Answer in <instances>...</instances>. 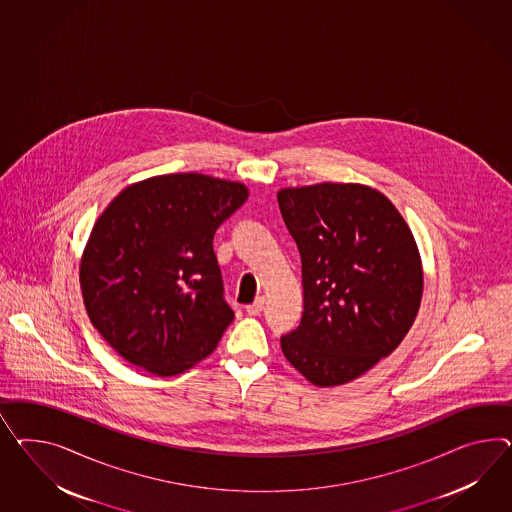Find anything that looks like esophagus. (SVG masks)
I'll return each mask as SVG.
<instances>
[{
  "label": "esophagus",
  "instance_id": "34e87169",
  "mask_svg": "<svg viewBox=\"0 0 512 512\" xmlns=\"http://www.w3.org/2000/svg\"><path fill=\"white\" fill-rule=\"evenodd\" d=\"M264 309V298L263 296H259V298H255V302L253 304L246 305V313L251 315V317H255V315H261V311Z\"/></svg>",
  "mask_w": 512,
  "mask_h": 512
}]
</instances>
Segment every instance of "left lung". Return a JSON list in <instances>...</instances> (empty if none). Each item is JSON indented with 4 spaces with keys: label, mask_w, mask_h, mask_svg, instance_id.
<instances>
[{
    "label": "left lung",
    "mask_w": 512,
    "mask_h": 512,
    "mask_svg": "<svg viewBox=\"0 0 512 512\" xmlns=\"http://www.w3.org/2000/svg\"><path fill=\"white\" fill-rule=\"evenodd\" d=\"M302 257L304 313L281 350L320 387L367 373L414 324L423 268L414 235L386 195L322 182L277 194Z\"/></svg>",
    "instance_id": "obj_1"
}]
</instances>
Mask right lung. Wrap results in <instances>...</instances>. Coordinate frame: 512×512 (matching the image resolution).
Wrapping results in <instances>:
<instances>
[{
    "label": "right lung",
    "instance_id": "right-lung-1",
    "mask_svg": "<svg viewBox=\"0 0 512 512\" xmlns=\"http://www.w3.org/2000/svg\"><path fill=\"white\" fill-rule=\"evenodd\" d=\"M246 199L240 182L173 173L126 186L100 214L80 285L87 315L117 354L173 376L214 352L235 313L212 240Z\"/></svg>",
    "mask_w": 512,
    "mask_h": 512
}]
</instances>
